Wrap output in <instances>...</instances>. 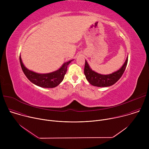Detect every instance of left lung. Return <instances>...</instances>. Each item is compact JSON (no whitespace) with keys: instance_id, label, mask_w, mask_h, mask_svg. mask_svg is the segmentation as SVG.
<instances>
[{"instance_id":"8db88e82","label":"left lung","mask_w":149,"mask_h":149,"mask_svg":"<svg viewBox=\"0 0 149 149\" xmlns=\"http://www.w3.org/2000/svg\"><path fill=\"white\" fill-rule=\"evenodd\" d=\"M128 62V58H127L122 67L115 72L109 75H101L93 71L89 67L86 61L84 67V74L86 79L92 86L99 87H109L114 84L123 75Z\"/></svg>"}]
</instances>
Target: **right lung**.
<instances>
[{
  "label": "right lung",
  "instance_id": "1",
  "mask_svg": "<svg viewBox=\"0 0 149 149\" xmlns=\"http://www.w3.org/2000/svg\"><path fill=\"white\" fill-rule=\"evenodd\" d=\"M20 66L28 79L36 86L43 88H54L62 81L67 71L68 65L72 61H69L63 64L57 71L48 74H38L28 70L23 64L19 56Z\"/></svg>",
  "mask_w": 149,
  "mask_h": 149
}]
</instances>
